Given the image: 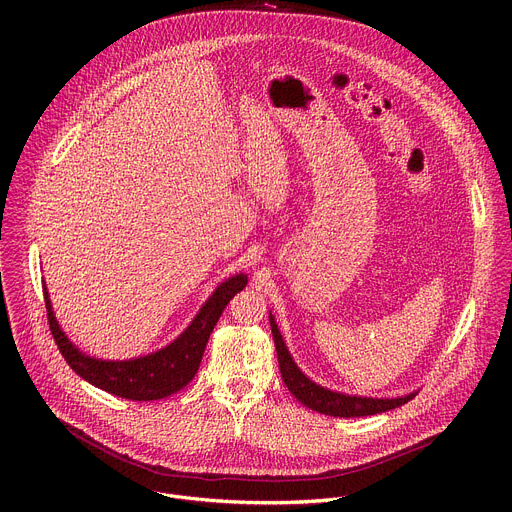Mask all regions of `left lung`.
<instances>
[{"label":"left lung","instance_id":"left-lung-1","mask_svg":"<svg viewBox=\"0 0 512 512\" xmlns=\"http://www.w3.org/2000/svg\"><path fill=\"white\" fill-rule=\"evenodd\" d=\"M269 322H271V334H273V342H275V350H277L279 371H281V379H283L285 387L302 405H306L318 413L332 415V417L377 415V413L401 407L417 395V393H409V395L397 397V399H373V397H356V395H344V393L324 389V387L316 385L314 381H310L298 369V364L294 362V358H291V354L277 330L275 318L271 314H269Z\"/></svg>","mask_w":512,"mask_h":512}]
</instances>
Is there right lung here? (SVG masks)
Segmentation results:
<instances>
[{"label": "right lung", "mask_w": 512, "mask_h": 512, "mask_svg": "<svg viewBox=\"0 0 512 512\" xmlns=\"http://www.w3.org/2000/svg\"><path fill=\"white\" fill-rule=\"evenodd\" d=\"M247 285V275L239 273L223 281L200 308L192 324L166 348L131 360H99L83 354L60 330L48 291L44 285V302L50 332L68 367L91 385L131 401H156L184 389L196 375L212 328L221 318L237 291Z\"/></svg>", "instance_id": "obj_1"}]
</instances>
